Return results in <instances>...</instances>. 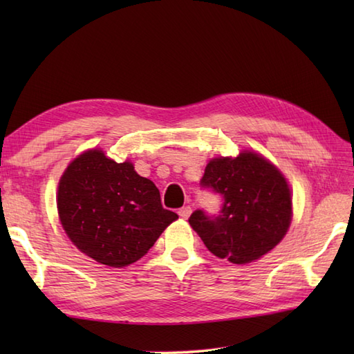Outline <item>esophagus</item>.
Listing matches in <instances>:
<instances>
[{
	"mask_svg": "<svg viewBox=\"0 0 354 354\" xmlns=\"http://www.w3.org/2000/svg\"><path fill=\"white\" fill-rule=\"evenodd\" d=\"M178 214L183 217V219H187V217H189L190 214H192V208L190 207H183V208H179L178 209Z\"/></svg>",
	"mask_w": 354,
	"mask_h": 354,
	"instance_id": "esophagus-1",
	"label": "esophagus"
}]
</instances>
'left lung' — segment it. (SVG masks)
<instances>
[{"label":"left lung","instance_id":"left-lung-1","mask_svg":"<svg viewBox=\"0 0 354 354\" xmlns=\"http://www.w3.org/2000/svg\"><path fill=\"white\" fill-rule=\"evenodd\" d=\"M201 187L221 194L222 207L216 214L196 209L189 222L216 257L245 265L281 242L292 217L290 190L265 158L252 152L216 158Z\"/></svg>","mask_w":354,"mask_h":354}]
</instances>
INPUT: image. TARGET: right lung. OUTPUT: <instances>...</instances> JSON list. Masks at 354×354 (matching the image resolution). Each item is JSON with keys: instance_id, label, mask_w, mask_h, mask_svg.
<instances>
[{"instance_id": "right-lung-1", "label": "right lung", "mask_w": 354, "mask_h": 354, "mask_svg": "<svg viewBox=\"0 0 354 354\" xmlns=\"http://www.w3.org/2000/svg\"><path fill=\"white\" fill-rule=\"evenodd\" d=\"M59 219L71 242L111 268L140 260L178 214L131 162L88 150L65 170L57 192Z\"/></svg>"}]
</instances>
